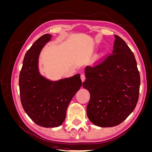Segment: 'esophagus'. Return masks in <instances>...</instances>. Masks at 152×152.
Segmentation results:
<instances>
[{"mask_svg":"<svg viewBox=\"0 0 152 152\" xmlns=\"http://www.w3.org/2000/svg\"><path fill=\"white\" fill-rule=\"evenodd\" d=\"M80 79L82 80V82H84L86 79V77H85V75L84 74V73H82V74L80 75Z\"/></svg>","mask_w":152,"mask_h":152,"instance_id":"34e87169","label":"esophagus"}]
</instances>
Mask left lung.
I'll list each match as a JSON object with an SVG mask.
<instances>
[{
  "label": "left lung",
  "mask_w": 152,
  "mask_h": 152,
  "mask_svg": "<svg viewBox=\"0 0 152 152\" xmlns=\"http://www.w3.org/2000/svg\"><path fill=\"white\" fill-rule=\"evenodd\" d=\"M112 54L86 68L82 86L90 93L87 115L92 123L113 127L134 110L139 98L140 75L134 55L115 35Z\"/></svg>",
  "instance_id": "obj_1"
}]
</instances>
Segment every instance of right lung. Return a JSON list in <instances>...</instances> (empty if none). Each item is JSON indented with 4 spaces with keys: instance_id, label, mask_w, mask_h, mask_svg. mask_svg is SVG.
Segmentation results:
<instances>
[{
    "instance_id": "obj_1",
    "label": "right lung",
    "mask_w": 152,
    "mask_h": 152,
    "mask_svg": "<svg viewBox=\"0 0 152 152\" xmlns=\"http://www.w3.org/2000/svg\"><path fill=\"white\" fill-rule=\"evenodd\" d=\"M51 36H41L27 50L19 77L23 108L32 121L44 127L61 125L69 103L82 86L80 74L54 82L40 75L39 56Z\"/></svg>"
}]
</instances>
